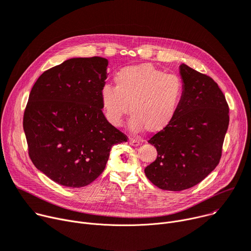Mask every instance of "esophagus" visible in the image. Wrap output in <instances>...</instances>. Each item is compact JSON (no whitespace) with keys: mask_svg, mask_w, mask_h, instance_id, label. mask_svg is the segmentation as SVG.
I'll return each instance as SVG.
<instances>
[{"mask_svg":"<svg viewBox=\"0 0 251 251\" xmlns=\"http://www.w3.org/2000/svg\"><path fill=\"white\" fill-rule=\"evenodd\" d=\"M129 144L132 145V146H138V145H140V142L138 140L134 139V138H130L129 139Z\"/></svg>","mask_w":251,"mask_h":251,"instance_id":"esophagus-1","label":"esophagus"}]
</instances>
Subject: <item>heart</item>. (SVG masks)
Listing matches in <instances>:
<instances>
[{"instance_id":"heart-1","label":"heart","mask_w":251,"mask_h":251,"mask_svg":"<svg viewBox=\"0 0 251 251\" xmlns=\"http://www.w3.org/2000/svg\"><path fill=\"white\" fill-rule=\"evenodd\" d=\"M114 81L115 87L104 85L100 91L105 117L113 126H120L129 111L134 132L158 133L175 120L185 93L177 75L151 64L129 65L115 74Z\"/></svg>"}]
</instances>
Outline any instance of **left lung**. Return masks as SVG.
Instances as JSON below:
<instances>
[{"instance_id":"left-lung-1","label":"left lung","mask_w":251,"mask_h":251,"mask_svg":"<svg viewBox=\"0 0 251 251\" xmlns=\"http://www.w3.org/2000/svg\"><path fill=\"white\" fill-rule=\"evenodd\" d=\"M185 93L175 120L148 140L157 151L144 173L154 186L182 191L201 182L218 165L229 125V107L215 80L179 66Z\"/></svg>"}]
</instances>
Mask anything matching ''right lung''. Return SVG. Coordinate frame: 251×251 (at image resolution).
<instances>
[{
    "mask_svg": "<svg viewBox=\"0 0 251 251\" xmlns=\"http://www.w3.org/2000/svg\"><path fill=\"white\" fill-rule=\"evenodd\" d=\"M107 66L103 57L71 58L45 71L30 92L23 117L28 153L61 186L90 185L104 172L112 146L127 142L102 111Z\"/></svg>",
    "mask_w": 251,
    "mask_h": 251,
    "instance_id": "1",
    "label": "right lung"
}]
</instances>
